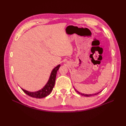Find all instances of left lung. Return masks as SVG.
<instances>
[{"label":"left lung","instance_id":"1","mask_svg":"<svg viewBox=\"0 0 126 126\" xmlns=\"http://www.w3.org/2000/svg\"><path fill=\"white\" fill-rule=\"evenodd\" d=\"M75 90L77 91V92L78 93V94H81V95H82V96H86V97H90V96H94V95H97V94H98L99 93H100L101 91H100V92H98V93H96V94H82V93H80L79 91H77V90H76V89H75Z\"/></svg>","mask_w":126,"mask_h":126}]
</instances>
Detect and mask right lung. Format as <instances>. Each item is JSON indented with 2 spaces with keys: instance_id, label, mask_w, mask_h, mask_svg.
<instances>
[{
  "instance_id": "right-lung-1",
  "label": "right lung",
  "mask_w": 126,
  "mask_h": 126,
  "mask_svg": "<svg viewBox=\"0 0 126 126\" xmlns=\"http://www.w3.org/2000/svg\"><path fill=\"white\" fill-rule=\"evenodd\" d=\"M60 66V64H58V66H56L55 68L53 69L52 70L50 77H49L48 81H47L46 84L41 89L35 91V92H31V91H28L27 90H26L24 89L21 88L22 91L26 94L28 96L36 98H42L46 97V96L51 93L52 91L53 88H54L55 83L56 80V77L57 71L58 70Z\"/></svg>"
}]
</instances>
